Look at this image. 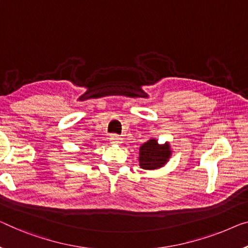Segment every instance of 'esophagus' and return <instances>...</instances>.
Segmentation results:
<instances>
[{"label":"esophagus","instance_id":"34e87169","mask_svg":"<svg viewBox=\"0 0 248 248\" xmlns=\"http://www.w3.org/2000/svg\"><path fill=\"white\" fill-rule=\"evenodd\" d=\"M110 141L116 143V145H119V143H121V138L118 135H111L110 136Z\"/></svg>","mask_w":248,"mask_h":248}]
</instances>
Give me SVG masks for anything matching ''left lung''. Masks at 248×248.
<instances>
[{"label": "left lung", "instance_id": "obj_1", "mask_svg": "<svg viewBox=\"0 0 248 248\" xmlns=\"http://www.w3.org/2000/svg\"><path fill=\"white\" fill-rule=\"evenodd\" d=\"M171 156L168 142L159 145L156 139H150L139 148V166L142 169H158L166 165Z\"/></svg>", "mask_w": 248, "mask_h": 248}]
</instances>
